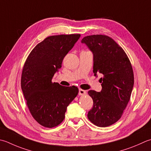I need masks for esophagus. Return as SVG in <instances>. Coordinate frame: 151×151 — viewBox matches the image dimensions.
Returning <instances> with one entry per match:
<instances>
[{"label":"esophagus","instance_id":"obj_1","mask_svg":"<svg viewBox=\"0 0 151 151\" xmlns=\"http://www.w3.org/2000/svg\"><path fill=\"white\" fill-rule=\"evenodd\" d=\"M86 93V91L85 90L81 89V88H79V92H78V94L80 96H83V95H85V94Z\"/></svg>","mask_w":151,"mask_h":151}]
</instances>
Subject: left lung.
I'll return each instance as SVG.
<instances>
[{"label": "left lung", "mask_w": 151, "mask_h": 151, "mask_svg": "<svg viewBox=\"0 0 151 151\" xmlns=\"http://www.w3.org/2000/svg\"><path fill=\"white\" fill-rule=\"evenodd\" d=\"M81 42L93 53L94 75H102L101 92L88 91L93 105L88 118L97 126H109L120 119L130 99L134 84L131 62L124 50L107 35H90Z\"/></svg>", "instance_id": "obj_1"}]
</instances>
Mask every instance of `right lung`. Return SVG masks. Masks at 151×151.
<instances>
[{
    "instance_id": "right-lung-1",
    "label": "right lung",
    "mask_w": 151,
    "mask_h": 151,
    "mask_svg": "<svg viewBox=\"0 0 151 151\" xmlns=\"http://www.w3.org/2000/svg\"><path fill=\"white\" fill-rule=\"evenodd\" d=\"M80 37L71 34L46 37L32 49L23 65L21 86L27 105L34 119L46 128L63 122L67 106L78 93L75 86H63L52 80Z\"/></svg>"
}]
</instances>
